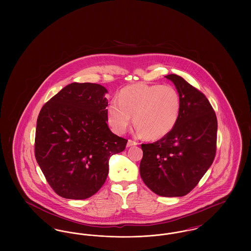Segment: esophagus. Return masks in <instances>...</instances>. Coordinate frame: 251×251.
Instances as JSON below:
<instances>
[{
	"label": "esophagus",
	"mask_w": 251,
	"mask_h": 251,
	"mask_svg": "<svg viewBox=\"0 0 251 251\" xmlns=\"http://www.w3.org/2000/svg\"><path fill=\"white\" fill-rule=\"evenodd\" d=\"M137 142H135V141H132V140H128V142H127V148H130V147H132V146H136L137 145Z\"/></svg>",
	"instance_id": "34e87169"
}]
</instances>
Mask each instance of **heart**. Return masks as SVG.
<instances>
[{"label": "heart", "mask_w": 251, "mask_h": 251, "mask_svg": "<svg viewBox=\"0 0 251 251\" xmlns=\"http://www.w3.org/2000/svg\"><path fill=\"white\" fill-rule=\"evenodd\" d=\"M180 110V97L174 87L138 83L120 90L118 101L109 103L106 118L111 129L121 134L129 127L133 116L138 133L156 140L167 136L175 128Z\"/></svg>", "instance_id": "obj_1"}]
</instances>
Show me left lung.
Instances as JSON below:
<instances>
[{
	"mask_svg": "<svg viewBox=\"0 0 251 251\" xmlns=\"http://www.w3.org/2000/svg\"><path fill=\"white\" fill-rule=\"evenodd\" d=\"M165 77L180 97L179 120L167 136L141 145L139 171L145 184L157 195L182 197L198 184L214 162L217 120L201 91L176 74Z\"/></svg>",
	"mask_w": 251,
	"mask_h": 251,
	"instance_id": "obj_1",
	"label": "left lung"
}]
</instances>
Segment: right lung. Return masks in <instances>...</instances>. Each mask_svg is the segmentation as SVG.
Listing matches in <instances>:
<instances>
[{
    "label": "right lung",
    "mask_w": 251,
    "mask_h": 251,
    "mask_svg": "<svg viewBox=\"0 0 251 251\" xmlns=\"http://www.w3.org/2000/svg\"><path fill=\"white\" fill-rule=\"evenodd\" d=\"M107 89L72 83L41 108L36 121L35 156L50 187L60 197L85 200L100 189L109 159L128 140L107 125Z\"/></svg>",
    "instance_id": "add662e5"
}]
</instances>
